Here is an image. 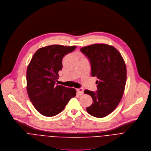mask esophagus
Listing matches in <instances>:
<instances>
[{"mask_svg":"<svg viewBox=\"0 0 151 151\" xmlns=\"http://www.w3.org/2000/svg\"><path fill=\"white\" fill-rule=\"evenodd\" d=\"M77 93L80 95H82L84 93V90L83 88H79L77 89Z\"/></svg>","mask_w":151,"mask_h":151,"instance_id":"1","label":"esophagus"}]
</instances>
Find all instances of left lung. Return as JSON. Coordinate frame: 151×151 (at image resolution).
I'll return each instance as SVG.
<instances>
[{
    "label": "left lung",
    "mask_w": 151,
    "mask_h": 151,
    "mask_svg": "<svg viewBox=\"0 0 151 151\" xmlns=\"http://www.w3.org/2000/svg\"><path fill=\"white\" fill-rule=\"evenodd\" d=\"M80 50L90 60L92 76L98 78L96 92L84 91L93 99L86 111L97 118L106 116L115 109L124 92L127 69L124 59L116 48L107 44H93Z\"/></svg>",
    "instance_id": "left-lung-1"
}]
</instances>
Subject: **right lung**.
<instances>
[{
  "instance_id": "obj_1",
  "label": "right lung",
  "mask_w": 151,
  "mask_h": 151,
  "mask_svg": "<svg viewBox=\"0 0 151 151\" xmlns=\"http://www.w3.org/2000/svg\"><path fill=\"white\" fill-rule=\"evenodd\" d=\"M76 46L50 45L38 49L27 70V91L29 99L42 115L53 116L61 112L76 90L56 85L58 72L63 68L62 60Z\"/></svg>"
}]
</instances>
